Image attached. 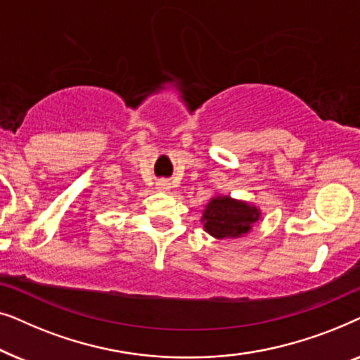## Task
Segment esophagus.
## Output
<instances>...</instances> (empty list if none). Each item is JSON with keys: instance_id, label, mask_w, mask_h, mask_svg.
I'll use <instances>...</instances> for the list:
<instances>
[{"instance_id": "obj_1", "label": "esophagus", "mask_w": 360, "mask_h": 360, "mask_svg": "<svg viewBox=\"0 0 360 360\" xmlns=\"http://www.w3.org/2000/svg\"><path fill=\"white\" fill-rule=\"evenodd\" d=\"M157 188L160 191H169L172 188V184L169 180H159L157 181Z\"/></svg>"}]
</instances>
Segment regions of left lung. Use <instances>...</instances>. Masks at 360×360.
Wrapping results in <instances>:
<instances>
[{
    "instance_id": "8db88e82",
    "label": "left lung",
    "mask_w": 360,
    "mask_h": 360,
    "mask_svg": "<svg viewBox=\"0 0 360 360\" xmlns=\"http://www.w3.org/2000/svg\"><path fill=\"white\" fill-rule=\"evenodd\" d=\"M262 216L257 205L229 195H213L201 214L203 229L214 239H238L249 234Z\"/></svg>"
}]
</instances>
